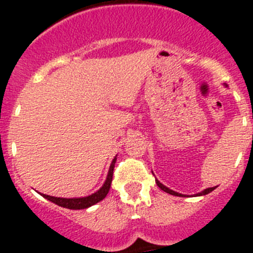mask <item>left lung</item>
Here are the masks:
<instances>
[{
	"label": "left lung",
	"instance_id": "obj_1",
	"mask_svg": "<svg viewBox=\"0 0 253 253\" xmlns=\"http://www.w3.org/2000/svg\"><path fill=\"white\" fill-rule=\"evenodd\" d=\"M225 86H227V84H225ZM152 173H153V171H152ZM156 184H157V186L160 187L161 190H163V191H165V193L171 194V195H175V196H186V195H184V194L176 193V191H173V190L169 189V187H167V186H165V185H163V184H161V182H160V181L157 180V178H156ZM215 189H216V186H214V187H208V189L203 190V191H200V193L195 194V196H203V195H207V194L211 193V191H213V190H215Z\"/></svg>",
	"mask_w": 253,
	"mask_h": 253
}]
</instances>
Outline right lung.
Here are the masks:
<instances>
[{"mask_svg": "<svg viewBox=\"0 0 253 253\" xmlns=\"http://www.w3.org/2000/svg\"><path fill=\"white\" fill-rule=\"evenodd\" d=\"M116 157L114 158L113 162L110 165V169H109V172H107L106 180H105L104 185L100 187L96 193L91 194L88 196H84V198H55V196L45 195V194H42V196L45 199H48L49 202L54 203V204L59 205L62 208H67V209H72V210H80V209H87V208L92 207V205L97 204L99 202L104 200L105 196L107 195L109 190H110L111 186V181H113V172L114 167H115Z\"/></svg>", "mask_w": 253, "mask_h": 253, "instance_id": "obj_1", "label": "right lung"}]
</instances>
